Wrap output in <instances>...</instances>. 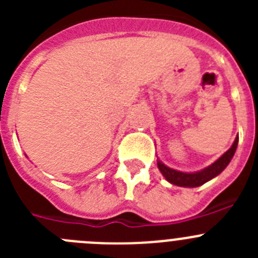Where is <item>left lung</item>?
<instances>
[{"label":"left lung","instance_id":"left-lung-1","mask_svg":"<svg viewBox=\"0 0 258 258\" xmlns=\"http://www.w3.org/2000/svg\"><path fill=\"white\" fill-rule=\"evenodd\" d=\"M238 141L239 137H236L231 147H230L220 159H217L213 164H211V165L204 168V169L199 170V172H179V170L172 169L169 166H166L165 164L161 163L159 159H157V168H159V170L161 172V174L165 177L166 181L170 182L172 184L181 186V187H198V186H202V184H204L206 182L211 181L214 177H217V175L229 165L232 156L235 154L236 147H238Z\"/></svg>","mask_w":258,"mask_h":258}]
</instances>
